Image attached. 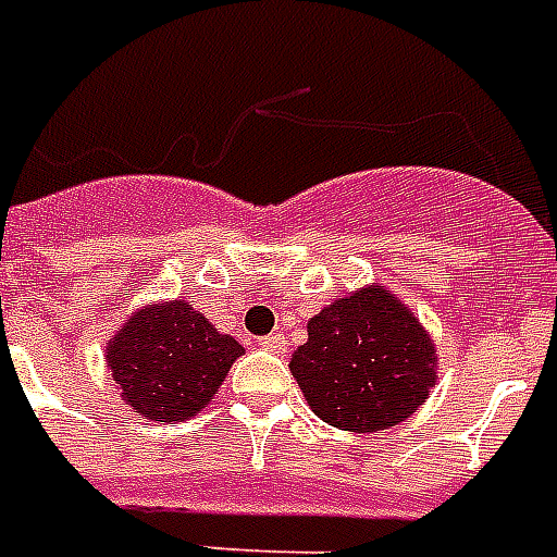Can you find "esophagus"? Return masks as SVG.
<instances>
[{
  "label": "esophagus",
  "instance_id": "esophagus-1",
  "mask_svg": "<svg viewBox=\"0 0 557 557\" xmlns=\"http://www.w3.org/2000/svg\"><path fill=\"white\" fill-rule=\"evenodd\" d=\"M260 347L269 349V352H280V349H286V341L280 335H265V338H260Z\"/></svg>",
  "mask_w": 557,
  "mask_h": 557
}]
</instances>
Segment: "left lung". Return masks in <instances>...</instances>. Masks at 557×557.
Instances as JSON below:
<instances>
[{
  "label": "left lung",
  "instance_id": "obj_1",
  "mask_svg": "<svg viewBox=\"0 0 557 557\" xmlns=\"http://www.w3.org/2000/svg\"><path fill=\"white\" fill-rule=\"evenodd\" d=\"M292 356L306 401L332 428L387 431L431 396L436 349L419 318L384 286L338 297L314 314Z\"/></svg>",
  "mask_w": 557,
  "mask_h": 557
}]
</instances>
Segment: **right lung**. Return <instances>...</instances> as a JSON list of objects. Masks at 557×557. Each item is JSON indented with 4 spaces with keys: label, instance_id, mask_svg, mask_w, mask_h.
Masks as SVG:
<instances>
[{
    "label": "right lung",
    "instance_id": "1",
    "mask_svg": "<svg viewBox=\"0 0 557 557\" xmlns=\"http://www.w3.org/2000/svg\"><path fill=\"white\" fill-rule=\"evenodd\" d=\"M239 356V341L219 335L185 300L144 306L107 347L124 401L152 422H185L205 410Z\"/></svg>",
    "mask_w": 557,
    "mask_h": 557
}]
</instances>
